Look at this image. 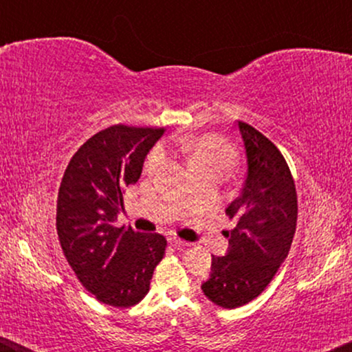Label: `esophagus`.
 <instances>
[{
    "label": "esophagus",
    "instance_id": "obj_1",
    "mask_svg": "<svg viewBox=\"0 0 352 352\" xmlns=\"http://www.w3.org/2000/svg\"><path fill=\"white\" fill-rule=\"evenodd\" d=\"M168 240H170V243L175 245V247H187V245H190L189 242H186V240H181L179 237H176V235H171Z\"/></svg>",
    "mask_w": 352,
    "mask_h": 352
}]
</instances>
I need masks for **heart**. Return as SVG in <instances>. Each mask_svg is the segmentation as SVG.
<instances>
[{"label": "heart", "mask_w": 352, "mask_h": 352, "mask_svg": "<svg viewBox=\"0 0 352 352\" xmlns=\"http://www.w3.org/2000/svg\"><path fill=\"white\" fill-rule=\"evenodd\" d=\"M170 146L184 153L189 158L192 166L205 175L210 171H228L235 162V151L224 139L213 134H201L195 138L173 139ZM166 153L162 146L153 147L147 155L146 170L148 173L157 171L165 163Z\"/></svg>", "instance_id": "1"}]
</instances>
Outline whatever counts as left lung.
Instances as JSON below:
<instances>
[{"mask_svg": "<svg viewBox=\"0 0 352 352\" xmlns=\"http://www.w3.org/2000/svg\"><path fill=\"white\" fill-rule=\"evenodd\" d=\"M247 153L242 194L226 214L235 221L226 256H213L201 290L208 300L235 309L261 295L290 252L298 219L295 181L276 144L252 124L237 122Z\"/></svg>", "mask_w": 352, "mask_h": 352, "instance_id": "1", "label": "left lung"}]
</instances>
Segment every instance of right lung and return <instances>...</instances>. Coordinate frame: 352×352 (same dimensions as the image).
Segmentation results:
<instances>
[{"instance_id": "1", "label": "right lung", "mask_w": 352, "mask_h": 352, "mask_svg": "<svg viewBox=\"0 0 352 352\" xmlns=\"http://www.w3.org/2000/svg\"><path fill=\"white\" fill-rule=\"evenodd\" d=\"M163 133L128 124L105 128L75 152L62 177L56 213L62 252L81 285L104 305H138L165 256L162 234L115 226L122 192L136 184L144 158Z\"/></svg>"}]
</instances>
